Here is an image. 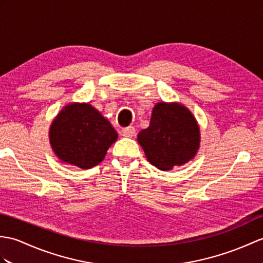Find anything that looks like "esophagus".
I'll return each instance as SVG.
<instances>
[{
	"label": "esophagus",
	"instance_id": "obj_1",
	"mask_svg": "<svg viewBox=\"0 0 263 263\" xmlns=\"http://www.w3.org/2000/svg\"><path fill=\"white\" fill-rule=\"evenodd\" d=\"M121 134L125 138H132L136 136V129H134L133 126H127V127H124L123 130L121 131Z\"/></svg>",
	"mask_w": 263,
	"mask_h": 263
}]
</instances>
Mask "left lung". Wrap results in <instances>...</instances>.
<instances>
[{"label": "left lung", "mask_w": 263, "mask_h": 263, "mask_svg": "<svg viewBox=\"0 0 263 263\" xmlns=\"http://www.w3.org/2000/svg\"><path fill=\"white\" fill-rule=\"evenodd\" d=\"M146 159L162 172L194 159L200 145V130L194 114L177 102H159L150 124L138 134Z\"/></svg>", "instance_id": "1"}]
</instances>
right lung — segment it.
Wrapping results in <instances>:
<instances>
[{"label": "right lung", "instance_id": "add662e5", "mask_svg": "<svg viewBox=\"0 0 263 263\" xmlns=\"http://www.w3.org/2000/svg\"><path fill=\"white\" fill-rule=\"evenodd\" d=\"M118 137L109 121L89 103L67 104L49 127V141L58 159L82 169L101 163Z\"/></svg>", "mask_w": 263, "mask_h": 263}]
</instances>
